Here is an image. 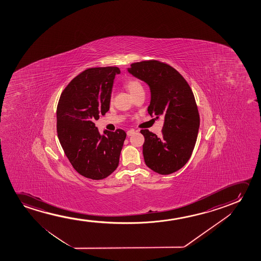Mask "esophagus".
Here are the masks:
<instances>
[{"instance_id":"34e87169","label":"esophagus","mask_w":261,"mask_h":261,"mask_svg":"<svg viewBox=\"0 0 261 261\" xmlns=\"http://www.w3.org/2000/svg\"><path fill=\"white\" fill-rule=\"evenodd\" d=\"M135 133H136V131H135L134 129H130V130H128V131L126 132V135H127L128 136H133Z\"/></svg>"}]
</instances>
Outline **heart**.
<instances>
[{
    "mask_svg": "<svg viewBox=\"0 0 261 261\" xmlns=\"http://www.w3.org/2000/svg\"><path fill=\"white\" fill-rule=\"evenodd\" d=\"M125 87H126V89L128 90L129 93H131L132 95H134L137 92L143 90L142 84L138 80H136L135 79H129L128 81L125 83ZM111 100H112V98H111Z\"/></svg>",
    "mask_w": 261,
    "mask_h": 261,
    "instance_id": "b5f03b06",
    "label": "heart"
}]
</instances>
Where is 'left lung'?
<instances>
[{"label":"left lung","instance_id":"8db88e82","mask_svg":"<svg viewBox=\"0 0 261 261\" xmlns=\"http://www.w3.org/2000/svg\"><path fill=\"white\" fill-rule=\"evenodd\" d=\"M127 71L150 87L149 114L164 118L161 136L141 130L145 164L161 175L177 171L189 161L199 132L200 115L193 91L182 75L164 62H136Z\"/></svg>","mask_w":261,"mask_h":261}]
</instances>
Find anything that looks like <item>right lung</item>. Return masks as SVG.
<instances>
[{
	"instance_id": "1",
	"label": "right lung",
	"mask_w": 261,
	"mask_h": 261,
	"mask_svg": "<svg viewBox=\"0 0 261 261\" xmlns=\"http://www.w3.org/2000/svg\"><path fill=\"white\" fill-rule=\"evenodd\" d=\"M117 67L86 69L66 86L57 106V133L61 147L75 171L86 178H106L118 168L126 134L105 130L94 121L110 110Z\"/></svg>"
}]
</instances>
